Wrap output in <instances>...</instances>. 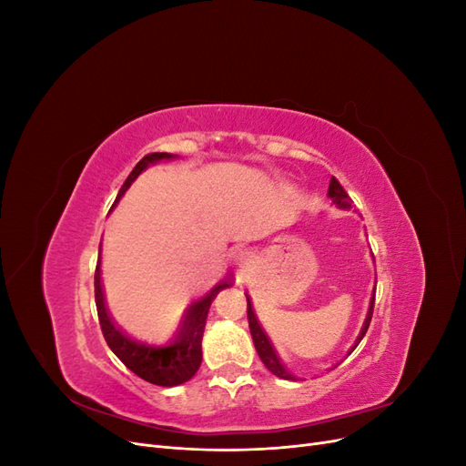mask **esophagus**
Instances as JSON below:
<instances>
[{"label":"esophagus","mask_w":466,"mask_h":466,"mask_svg":"<svg viewBox=\"0 0 466 466\" xmlns=\"http://www.w3.org/2000/svg\"><path fill=\"white\" fill-rule=\"evenodd\" d=\"M235 262L238 264V268H245L250 262V255H248L247 250H237L235 252Z\"/></svg>","instance_id":"1"}]
</instances>
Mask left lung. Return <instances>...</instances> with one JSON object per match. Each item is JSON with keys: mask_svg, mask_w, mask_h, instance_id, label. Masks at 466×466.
Segmentation results:
<instances>
[{"mask_svg": "<svg viewBox=\"0 0 466 466\" xmlns=\"http://www.w3.org/2000/svg\"><path fill=\"white\" fill-rule=\"evenodd\" d=\"M329 198H330L338 208H342V209H350V208H351V198L348 196V192L342 188L340 182H338L334 177L330 178V185H329ZM247 303H248V305H247L248 329H250L252 342H255V348H257V351H258V356H260L262 363L266 365L268 371H272L276 377L295 380V377H293V375L284 368V365H281L279 358L276 356V350H274V346L270 344V338L266 336V332L262 330V327H260V322H258V319H257L255 311H252V303H250V299H248V295H247ZM373 305H375V289H373V295H371L370 311H368V317H365V322H363V327H361V332H360V336H358L356 344L350 348L348 354H351V351L356 350V346L361 342V338L365 336V332H368V329H370V322H371V317H373Z\"/></svg>", "mask_w": 466, "mask_h": 466, "instance_id": "left-lung-1", "label": "left lung"}]
</instances>
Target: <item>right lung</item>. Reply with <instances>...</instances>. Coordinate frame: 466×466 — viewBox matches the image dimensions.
I'll return each instance as SVG.
<instances>
[{
  "label": "right lung",
  "instance_id": "right-lung-1",
  "mask_svg": "<svg viewBox=\"0 0 466 466\" xmlns=\"http://www.w3.org/2000/svg\"><path fill=\"white\" fill-rule=\"evenodd\" d=\"M177 155L171 153H149L146 157L139 161L134 171L126 178L122 185L115 204L124 196V192L130 188L132 182L139 177V173L146 171V168L153 163L163 161V159H175ZM231 281H221L214 289H211L208 295L200 301L192 303L187 313L185 320L180 324V330L173 338L171 342L165 346H147L142 342L132 340L130 336H126L115 322H112L106 305H105V295H103V286H101V262H96V270H95V303H96V313H98V322H101V330L108 348L115 351V356L128 368L134 371L137 377H142L147 383L159 385V387H177L187 383L188 379L194 377V373L198 371L200 363H202V336H204V327H206V319L211 301L216 299V295L229 288Z\"/></svg>",
  "mask_w": 466,
  "mask_h": 466
}]
</instances>
